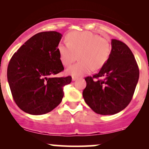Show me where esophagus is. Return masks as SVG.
<instances>
[{
  "label": "esophagus",
  "mask_w": 149,
  "mask_h": 149,
  "mask_svg": "<svg viewBox=\"0 0 149 149\" xmlns=\"http://www.w3.org/2000/svg\"><path fill=\"white\" fill-rule=\"evenodd\" d=\"M77 79H78V78H77V77H74V76L72 77V80H73V81H75V80H76Z\"/></svg>",
  "instance_id": "1"
}]
</instances>
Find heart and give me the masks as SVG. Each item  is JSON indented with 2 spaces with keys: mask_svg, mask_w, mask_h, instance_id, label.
I'll list each match as a JSON object with an SVG mask.
<instances>
[{
  "mask_svg": "<svg viewBox=\"0 0 149 149\" xmlns=\"http://www.w3.org/2000/svg\"><path fill=\"white\" fill-rule=\"evenodd\" d=\"M67 43L58 46L60 60L64 66L73 64L79 57L80 61L66 69L67 74L74 77L88 74L105 65L111 53L110 42L90 31H73L66 36Z\"/></svg>",
  "mask_w": 149,
  "mask_h": 149,
  "instance_id": "obj_1",
  "label": "heart"
}]
</instances>
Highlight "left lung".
Wrapping results in <instances>:
<instances>
[{
  "instance_id": "1",
  "label": "left lung",
  "mask_w": 149,
  "mask_h": 149,
  "mask_svg": "<svg viewBox=\"0 0 149 149\" xmlns=\"http://www.w3.org/2000/svg\"><path fill=\"white\" fill-rule=\"evenodd\" d=\"M111 47L110 57L100 72L85 78V102L101 115H113L127 107L139 77V67L128 46L112 39Z\"/></svg>"
}]
</instances>
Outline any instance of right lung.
Here are the masks:
<instances>
[{
  "label": "right lung",
  "instance_id": "add662e5",
  "mask_svg": "<svg viewBox=\"0 0 149 149\" xmlns=\"http://www.w3.org/2000/svg\"><path fill=\"white\" fill-rule=\"evenodd\" d=\"M62 35L40 32L30 38L13 54L8 66L12 95L20 109L31 115H42L61 103L63 88L71 77L53 76L64 70L58 52Z\"/></svg>",
  "mask_w": 149,
  "mask_h": 149
}]
</instances>
